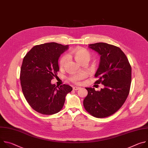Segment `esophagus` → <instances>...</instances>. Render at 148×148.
I'll use <instances>...</instances> for the list:
<instances>
[{"label":"esophagus","instance_id":"obj_1","mask_svg":"<svg viewBox=\"0 0 148 148\" xmlns=\"http://www.w3.org/2000/svg\"><path fill=\"white\" fill-rule=\"evenodd\" d=\"M73 88L74 90H75V91H76V90H78V89H79L80 87H73Z\"/></svg>","mask_w":148,"mask_h":148}]
</instances>
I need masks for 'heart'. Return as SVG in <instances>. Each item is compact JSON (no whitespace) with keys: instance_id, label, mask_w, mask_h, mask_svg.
I'll return each mask as SVG.
<instances>
[{"instance_id":"heart-1","label":"heart","mask_w":148,"mask_h":148,"mask_svg":"<svg viewBox=\"0 0 148 148\" xmlns=\"http://www.w3.org/2000/svg\"><path fill=\"white\" fill-rule=\"evenodd\" d=\"M74 55L75 58L77 60V61L80 62L81 64L83 63H87L89 62L91 58V54L90 52L87 50V49H83V48H78L75 49L74 52ZM68 55L64 54L63 55L60 60L59 61V65L60 67H63L67 62L68 59ZM86 77V74L84 72H79L77 73L72 74L69 76V79L70 81L74 83H79V81L84 78Z\"/></svg>"}]
</instances>
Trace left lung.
<instances>
[{
    "label": "left lung",
    "instance_id": "8db88e82",
    "mask_svg": "<svg viewBox=\"0 0 148 148\" xmlns=\"http://www.w3.org/2000/svg\"><path fill=\"white\" fill-rule=\"evenodd\" d=\"M101 56L95 74V84L104 86L99 91L86 88L87 96L83 101L86 110L96 118H105L115 114L122 106L130 93L131 66L124 53L118 47L105 43L89 45Z\"/></svg>",
    "mask_w": 148,
    "mask_h": 148
}]
</instances>
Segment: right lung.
<instances>
[{"instance_id": "obj_1", "label": "right lung", "mask_w": 148, "mask_h": 148, "mask_svg": "<svg viewBox=\"0 0 148 148\" xmlns=\"http://www.w3.org/2000/svg\"><path fill=\"white\" fill-rule=\"evenodd\" d=\"M68 48V45L54 42L36 45L23 58L21 87L30 106L40 114L52 115L60 111L66 95L73 90L67 84L57 87L51 84L59 71L58 58Z\"/></svg>"}]
</instances>
